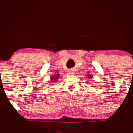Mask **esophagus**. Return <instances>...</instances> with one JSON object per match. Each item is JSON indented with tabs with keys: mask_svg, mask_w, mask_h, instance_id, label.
Here are the masks:
<instances>
[{
	"mask_svg": "<svg viewBox=\"0 0 133 133\" xmlns=\"http://www.w3.org/2000/svg\"><path fill=\"white\" fill-rule=\"evenodd\" d=\"M69 73H70V74H73V75L76 74L75 72H74V71H73V70H71V71H69Z\"/></svg>",
	"mask_w": 133,
	"mask_h": 133,
	"instance_id": "esophagus-1",
	"label": "esophagus"
}]
</instances>
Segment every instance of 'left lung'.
<instances>
[{
    "instance_id": "8db88e82",
    "label": "left lung",
    "mask_w": 133,
    "mask_h": 133,
    "mask_svg": "<svg viewBox=\"0 0 133 133\" xmlns=\"http://www.w3.org/2000/svg\"><path fill=\"white\" fill-rule=\"evenodd\" d=\"M87 76H88V77H87V78H89V79H91L92 77V76H91V74H87Z\"/></svg>"
}]
</instances>
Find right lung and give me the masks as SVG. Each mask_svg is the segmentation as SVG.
Instances as JSON below:
<instances>
[{
  "label": "right lung",
  "instance_id": "right-lung-1",
  "mask_svg": "<svg viewBox=\"0 0 133 133\" xmlns=\"http://www.w3.org/2000/svg\"><path fill=\"white\" fill-rule=\"evenodd\" d=\"M59 76H60V74H59V73H57V74H55L54 76L51 77V81H50L51 82V83L53 84L54 83V82H57L58 80V78L59 77Z\"/></svg>",
  "mask_w": 133,
  "mask_h": 133
}]
</instances>
